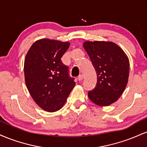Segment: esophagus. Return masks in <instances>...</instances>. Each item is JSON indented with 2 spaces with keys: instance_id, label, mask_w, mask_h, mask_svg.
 Listing matches in <instances>:
<instances>
[{
  "instance_id": "obj_1",
  "label": "esophagus",
  "mask_w": 147,
  "mask_h": 147,
  "mask_svg": "<svg viewBox=\"0 0 147 147\" xmlns=\"http://www.w3.org/2000/svg\"><path fill=\"white\" fill-rule=\"evenodd\" d=\"M83 79H84V76L82 75H80L78 77V80L79 81V82H80V81H82V80H83Z\"/></svg>"
}]
</instances>
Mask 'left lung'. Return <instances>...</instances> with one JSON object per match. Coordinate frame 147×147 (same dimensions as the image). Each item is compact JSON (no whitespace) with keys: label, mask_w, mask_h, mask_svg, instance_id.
Instances as JSON below:
<instances>
[{"label":"left lung","mask_w":147,"mask_h":147,"mask_svg":"<svg viewBox=\"0 0 147 147\" xmlns=\"http://www.w3.org/2000/svg\"><path fill=\"white\" fill-rule=\"evenodd\" d=\"M84 48L97 76L96 86L88 93L96 105L107 106L115 102L125 90L129 76V60L119 45L111 41H85Z\"/></svg>","instance_id":"8db88e82"}]
</instances>
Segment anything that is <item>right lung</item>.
I'll list each match as a JSON object with an SVG mask.
<instances>
[{
  "mask_svg": "<svg viewBox=\"0 0 147 147\" xmlns=\"http://www.w3.org/2000/svg\"><path fill=\"white\" fill-rule=\"evenodd\" d=\"M70 43L50 38L37 40L24 61L25 82L30 95L41 109L56 112L63 107L75 86L61 58Z\"/></svg>",
  "mask_w": 147,
  "mask_h": 147,
  "instance_id": "1",
  "label": "right lung"
}]
</instances>
